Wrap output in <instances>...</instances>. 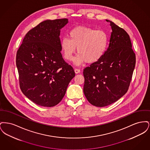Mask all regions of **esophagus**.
<instances>
[{"label":"esophagus","mask_w":150,"mask_h":150,"mask_svg":"<svg viewBox=\"0 0 150 150\" xmlns=\"http://www.w3.org/2000/svg\"><path fill=\"white\" fill-rule=\"evenodd\" d=\"M74 70H75V72L76 74H78V73H80V69H77V68H75Z\"/></svg>","instance_id":"34e87169"}]
</instances>
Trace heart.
Masks as SVG:
<instances>
[{
  "label": "heart",
  "instance_id": "obj_1",
  "mask_svg": "<svg viewBox=\"0 0 150 150\" xmlns=\"http://www.w3.org/2000/svg\"><path fill=\"white\" fill-rule=\"evenodd\" d=\"M69 39L64 38L61 42L64 56L68 61L71 60L76 50L79 54L74 59L77 65L86 61L93 64L104 56L108 44V36L102 29H96L85 26H79L72 29Z\"/></svg>",
  "mask_w": 150,
  "mask_h": 150
}]
</instances>
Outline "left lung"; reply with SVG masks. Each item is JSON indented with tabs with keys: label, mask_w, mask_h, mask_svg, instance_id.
Masks as SVG:
<instances>
[{
	"label": "left lung",
	"mask_w": 150,
	"mask_h": 150,
	"mask_svg": "<svg viewBox=\"0 0 150 150\" xmlns=\"http://www.w3.org/2000/svg\"><path fill=\"white\" fill-rule=\"evenodd\" d=\"M109 46L104 56L83 71V91L88 102L105 107L127 92L136 65V54L128 34L113 22Z\"/></svg>",
	"instance_id": "1"
}]
</instances>
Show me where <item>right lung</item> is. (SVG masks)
<instances>
[{
	"instance_id": "right-lung-1",
	"label": "right lung",
	"mask_w": 150,
	"mask_h": 150,
	"mask_svg": "<svg viewBox=\"0 0 150 150\" xmlns=\"http://www.w3.org/2000/svg\"><path fill=\"white\" fill-rule=\"evenodd\" d=\"M67 23V18L40 23L28 32L17 52L22 92L41 106L58 104L75 75L61 53L60 30Z\"/></svg>"
}]
</instances>
